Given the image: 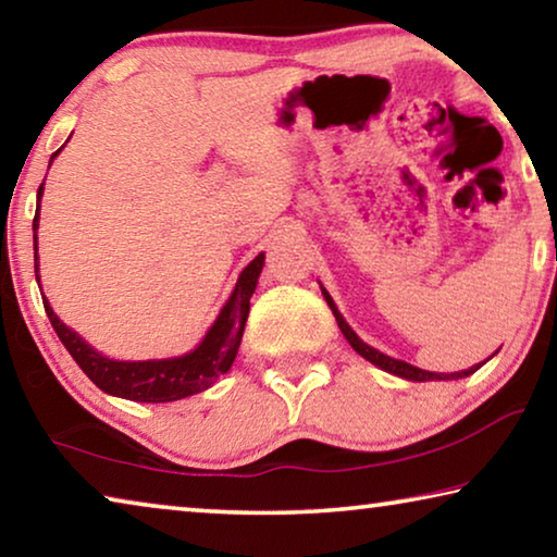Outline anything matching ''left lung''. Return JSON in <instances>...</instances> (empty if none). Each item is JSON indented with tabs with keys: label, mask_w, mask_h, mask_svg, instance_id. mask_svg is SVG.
I'll return each instance as SVG.
<instances>
[{
	"label": "left lung",
	"mask_w": 557,
	"mask_h": 557,
	"mask_svg": "<svg viewBox=\"0 0 557 557\" xmlns=\"http://www.w3.org/2000/svg\"><path fill=\"white\" fill-rule=\"evenodd\" d=\"M322 295H324V299H326V305L332 307V312H334V317H336V324H338V329H342V334L346 336V342L354 346V351L358 354V356H363L366 361H371L373 366H379V369H383V371H388V373H393V375H400V379H408V381H457V379H465V375H471L474 371H479L482 369V366L488 361V356L484 363H476V366H471V369H467V371H459V373H432V371H422V369H414V366H410V363H405V361H398V358H391V356H385V354H381V351H375L373 346H369V344H363L361 338L356 336V332L351 326L346 324V319L342 317V312H338L336 309V305H334V299H332V295H329V292L322 287Z\"/></svg>",
	"instance_id": "1"
}]
</instances>
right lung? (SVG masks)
Returning a JSON list of instances; mask_svg holds the SVG:
<instances>
[{
    "mask_svg": "<svg viewBox=\"0 0 557 557\" xmlns=\"http://www.w3.org/2000/svg\"><path fill=\"white\" fill-rule=\"evenodd\" d=\"M59 152H53V157ZM41 196H44V184L39 186V194H36V199H39V209H41ZM39 209H36V215H34L36 282H41L39 256H36ZM262 265H265V252H260V256L240 272L238 282H235L233 295L228 297V301H225V307L221 309L219 319H215L213 326L209 329V334L203 336V342L196 346L194 351L176 358H159V361H115V358H108L100 351H96L86 338L65 326L59 319V314L53 312L46 297H44V309L51 319L53 332L59 334L61 344L69 348L73 361L81 366L83 373H86L100 391H106L108 395H117V398H125V400H135V403H172V400H182V398H188V395L211 388L223 373L231 371L235 354H238L243 332H245V322H248L250 297L258 287Z\"/></svg>",
    "mask_w": 557,
    "mask_h": 557,
    "instance_id": "right-lung-1",
    "label": "right lung"
}]
</instances>
